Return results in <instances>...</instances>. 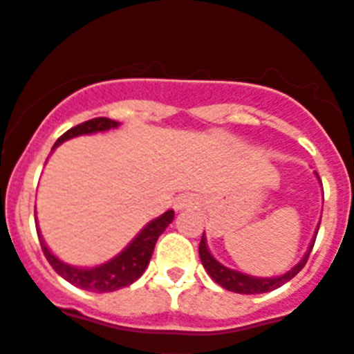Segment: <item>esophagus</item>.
<instances>
[{
	"label": "esophagus",
	"mask_w": 354,
	"mask_h": 354,
	"mask_svg": "<svg viewBox=\"0 0 354 354\" xmlns=\"http://www.w3.org/2000/svg\"><path fill=\"white\" fill-rule=\"evenodd\" d=\"M174 208L177 212H183V209H189V208H197V198L192 197V195H183L175 201Z\"/></svg>",
	"instance_id": "34e87169"
}]
</instances>
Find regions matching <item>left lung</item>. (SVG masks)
Masks as SVG:
<instances>
[{
	"label": "left lung",
	"instance_id": "left-lung-1",
	"mask_svg": "<svg viewBox=\"0 0 354 354\" xmlns=\"http://www.w3.org/2000/svg\"><path fill=\"white\" fill-rule=\"evenodd\" d=\"M318 177V175H317ZM320 226V224H318ZM315 239L317 235L313 236V241H311V246L309 250L306 251V255L302 257V261L299 264L291 268L288 273L280 277H271V279H264V277H251L246 275V273H241V271L230 270L226 266H223L218 261H215V257L209 253L208 244H206V236L203 233V239H201V244H198V255H201V262H203L204 270L208 271V275L212 277L218 286H223L224 289L227 291H233V293H242V295H257V293H268V291H273V289L280 288V286H284L288 280L293 279L300 270H302L306 262L309 259V253L313 250Z\"/></svg>",
	"mask_w": 354,
	"mask_h": 354
}]
</instances>
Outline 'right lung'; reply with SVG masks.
<instances>
[{
  "label": "right lung",
  "mask_w": 354,
  "mask_h": 354,
  "mask_svg": "<svg viewBox=\"0 0 354 354\" xmlns=\"http://www.w3.org/2000/svg\"><path fill=\"white\" fill-rule=\"evenodd\" d=\"M119 122L112 121L108 118H95L90 121H84L77 127L70 128L63 136L55 141L54 148L61 142L68 141L72 137L86 136V133H97V131H106L110 128H118ZM174 209H168L162 213L160 217L153 218L146 224L141 230V233L128 244L124 250L110 259L108 262L95 268H75V266L65 264L59 261L57 257L46 248L43 236H41L39 230H37V236H39L41 250L45 253L46 261L50 262V266L55 270L57 275H61L65 280H68L70 284L77 286L86 291H95V293H108V291H118L121 288L133 284L139 277L145 273L146 266L150 262L156 242L159 235L165 232L168 224L174 221Z\"/></svg>",
  "instance_id": "obj_1"
}]
</instances>
